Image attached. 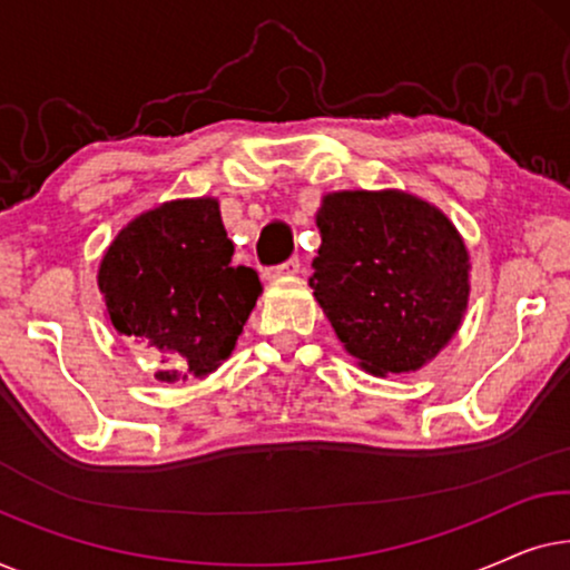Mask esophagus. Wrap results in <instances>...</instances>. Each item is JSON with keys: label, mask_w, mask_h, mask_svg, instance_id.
<instances>
[{"label": "esophagus", "mask_w": 570, "mask_h": 570, "mask_svg": "<svg viewBox=\"0 0 570 570\" xmlns=\"http://www.w3.org/2000/svg\"><path fill=\"white\" fill-rule=\"evenodd\" d=\"M298 269H301V262L298 259H287L283 264H277V267H269L267 272H264V277H267V279L293 277V275H298Z\"/></svg>", "instance_id": "obj_1"}]
</instances>
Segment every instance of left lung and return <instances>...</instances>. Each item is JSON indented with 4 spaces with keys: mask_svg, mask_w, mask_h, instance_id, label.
<instances>
[{
    "mask_svg": "<svg viewBox=\"0 0 570 570\" xmlns=\"http://www.w3.org/2000/svg\"><path fill=\"white\" fill-rule=\"evenodd\" d=\"M311 287L342 347L373 376L431 363L464 322L470 252L431 202L400 189L332 191L316 213Z\"/></svg>",
    "mask_w": 570,
    "mask_h": 570,
    "instance_id": "1",
    "label": "left lung"
}]
</instances>
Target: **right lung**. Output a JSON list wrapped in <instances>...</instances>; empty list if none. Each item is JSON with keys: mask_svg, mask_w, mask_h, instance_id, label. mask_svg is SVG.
Wrapping results in <instances>:
<instances>
[{"mask_svg": "<svg viewBox=\"0 0 570 570\" xmlns=\"http://www.w3.org/2000/svg\"><path fill=\"white\" fill-rule=\"evenodd\" d=\"M104 314L119 334L160 355L155 379H205L228 361L259 275L233 264L215 197L170 199L116 233L98 267Z\"/></svg>", "mask_w": 570, "mask_h": 570, "instance_id": "1", "label": "right lung"}]
</instances>
